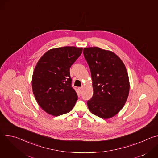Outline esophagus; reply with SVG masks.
Listing matches in <instances>:
<instances>
[{"instance_id":"1","label":"esophagus","mask_w":158,"mask_h":158,"mask_svg":"<svg viewBox=\"0 0 158 158\" xmlns=\"http://www.w3.org/2000/svg\"><path fill=\"white\" fill-rule=\"evenodd\" d=\"M84 86H81V87H78V90H79V91L80 92V93H82V91L84 90Z\"/></svg>"}]
</instances>
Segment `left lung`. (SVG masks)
Masks as SVG:
<instances>
[{
  "mask_svg": "<svg viewBox=\"0 0 158 158\" xmlns=\"http://www.w3.org/2000/svg\"><path fill=\"white\" fill-rule=\"evenodd\" d=\"M91 70L93 96L87 101L89 110L102 119L116 115L124 107L129 92L126 67L113 52L98 47L84 48Z\"/></svg>",
  "mask_w": 158,
  "mask_h": 158,
  "instance_id": "1",
  "label": "left lung"
}]
</instances>
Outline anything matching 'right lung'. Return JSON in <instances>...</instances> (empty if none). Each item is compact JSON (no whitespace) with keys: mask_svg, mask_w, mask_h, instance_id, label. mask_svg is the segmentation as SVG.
Returning <instances> with one entry per match:
<instances>
[{"mask_svg":"<svg viewBox=\"0 0 158 158\" xmlns=\"http://www.w3.org/2000/svg\"><path fill=\"white\" fill-rule=\"evenodd\" d=\"M82 52V48L74 46L52 49L37 62L32 75V91L47 113L58 116L74 107L77 95L71 86L69 70Z\"/></svg>","mask_w":158,"mask_h":158,"instance_id":"right-lung-1","label":"right lung"}]
</instances>
